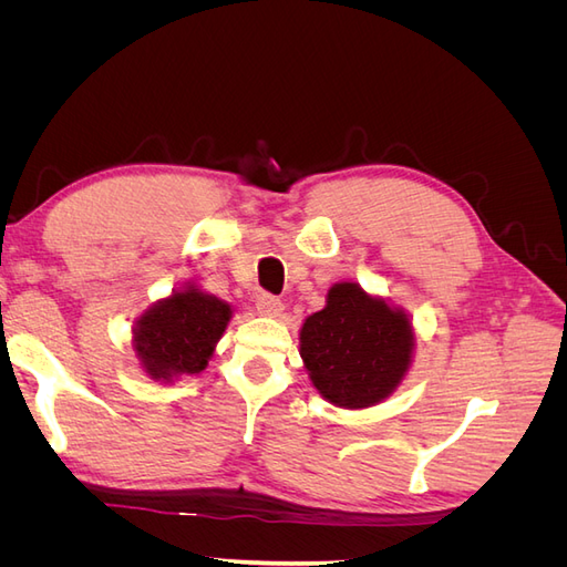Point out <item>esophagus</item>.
<instances>
[{
    "label": "esophagus",
    "mask_w": 567,
    "mask_h": 567,
    "mask_svg": "<svg viewBox=\"0 0 567 567\" xmlns=\"http://www.w3.org/2000/svg\"><path fill=\"white\" fill-rule=\"evenodd\" d=\"M255 305H257V312L265 315V317H279L284 312V302L277 296H271V293L257 296Z\"/></svg>",
    "instance_id": "1"
}]
</instances>
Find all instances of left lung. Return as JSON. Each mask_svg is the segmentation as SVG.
Masks as SVG:
<instances>
[{
    "instance_id": "left-lung-1",
    "label": "left lung",
    "mask_w": 567,
    "mask_h": 567,
    "mask_svg": "<svg viewBox=\"0 0 567 567\" xmlns=\"http://www.w3.org/2000/svg\"><path fill=\"white\" fill-rule=\"evenodd\" d=\"M411 348L406 315L357 284H336L323 310L307 317L300 331V354L315 388L346 409L385 400L404 379Z\"/></svg>"
}]
</instances>
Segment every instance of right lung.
<instances>
[{
	"mask_svg": "<svg viewBox=\"0 0 567 567\" xmlns=\"http://www.w3.org/2000/svg\"><path fill=\"white\" fill-rule=\"evenodd\" d=\"M229 317L227 302L205 296L194 286L153 305L134 329V348L146 373L163 381L179 373H200L208 367Z\"/></svg>",
	"mask_w": 567,
	"mask_h": 567,
	"instance_id": "obj_1",
	"label": "right lung"
}]
</instances>
